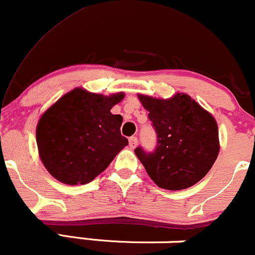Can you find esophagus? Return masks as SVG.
<instances>
[{
	"instance_id": "34e87169",
	"label": "esophagus",
	"mask_w": 255,
	"mask_h": 255,
	"mask_svg": "<svg viewBox=\"0 0 255 255\" xmlns=\"http://www.w3.org/2000/svg\"><path fill=\"white\" fill-rule=\"evenodd\" d=\"M136 145H137V137L136 136L129 137V146H130V148H135Z\"/></svg>"
}]
</instances>
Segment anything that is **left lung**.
Instances as JSON below:
<instances>
[{
    "label": "left lung",
    "mask_w": 255,
    "mask_h": 255,
    "mask_svg": "<svg viewBox=\"0 0 255 255\" xmlns=\"http://www.w3.org/2000/svg\"><path fill=\"white\" fill-rule=\"evenodd\" d=\"M156 129L152 153L141 147L135 154L158 187L180 191L194 186L212 168L219 153L218 126L212 114L187 93L170 98L137 95Z\"/></svg>",
    "instance_id": "1"
}]
</instances>
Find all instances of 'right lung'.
<instances>
[{
    "mask_svg": "<svg viewBox=\"0 0 255 255\" xmlns=\"http://www.w3.org/2000/svg\"><path fill=\"white\" fill-rule=\"evenodd\" d=\"M124 92L104 96L83 87L69 91L48 108L37 124L38 153L60 182L77 186L95 180L122 148L121 115L111 114Z\"/></svg>",
    "mask_w": 255,
    "mask_h": 255,
    "instance_id": "obj_1",
    "label": "right lung"
}]
</instances>
